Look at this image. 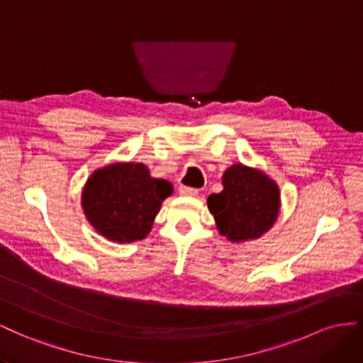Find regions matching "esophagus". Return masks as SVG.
I'll list each match as a JSON object with an SVG mask.
<instances>
[{
	"label": "esophagus",
	"mask_w": 363,
	"mask_h": 363,
	"mask_svg": "<svg viewBox=\"0 0 363 363\" xmlns=\"http://www.w3.org/2000/svg\"><path fill=\"white\" fill-rule=\"evenodd\" d=\"M179 194H182V196H196V194H198V189L187 187V185H181Z\"/></svg>",
	"instance_id": "esophagus-1"
}]
</instances>
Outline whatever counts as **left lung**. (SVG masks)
Here are the masks:
<instances>
[{
    "label": "left lung",
    "instance_id": "1",
    "mask_svg": "<svg viewBox=\"0 0 363 363\" xmlns=\"http://www.w3.org/2000/svg\"><path fill=\"white\" fill-rule=\"evenodd\" d=\"M222 184L223 190L206 201L220 234L231 242L262 237L278 216L277 184L264 173L242 164L231 165L223 173Z\"/></svg>",
    "mask_w": 363,
    "mask_h": 363
}]
</instances>
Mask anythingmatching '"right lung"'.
Segmentation results:
<instances>
[{
  "mask_svg": "<svg viewBox=\"0 0 363 363\" xmlns=\"http://www.w3.org/2000/svg\"><path fill=\"white\" fill-rule=\"evenodd\" d=\"M172 193V184L150 178L146 165L118 162L91 174L82 206L97 233L128 243L149 234L162 201Z\"/></svg>",
  "mask_w": 363,
  "mask_h": 363,
  "instance_id": "obj_1",
  "label": "right lung"
}]
</instances>
